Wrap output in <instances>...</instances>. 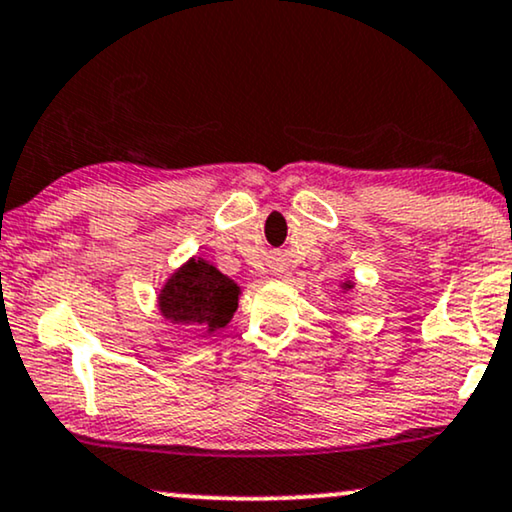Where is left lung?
I'll return each mask as SVG.
<instances>
[{
    "instance_id": "left-lung-1",
    "label": "left lung",
    "mask_w": 512,
    "mask_h": 512,
    "mask_svg": "<svg viewBox=\"0 0 512 512\" xmlns=\"http://www.w3.org/2000/svg\"><path fill=\"white\" fill-rule=\"evenodd\" d=\"M352 286H354V283H352V281H345V283H342V286H340V288H342V290H349V288H352Z\"/></svg>"
}]
</instances>
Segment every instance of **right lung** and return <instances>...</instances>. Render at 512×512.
Here are the masks:
<instances>
[{
	"mask_svg": "<svg viewBox=\"0 0 512 512\" xmlns=\"http://www.w3.org/2000/svg\"><path fill=\"white\" fill-rule=\"evenodd\" d=\"M241 286L203 257H191L167 278L158 309L170 323L215 333L234 319Z\"/></svg>",
	"mask_w": 512,
	"mask_h": 512,
	"instance_id": "add662e5",
	"label": "right lung"
}]
</instances>
